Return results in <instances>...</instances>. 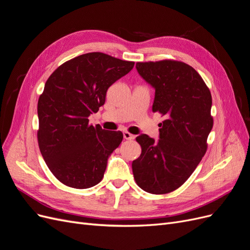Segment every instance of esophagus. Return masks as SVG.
Returning <instances> with one entry per match:
<instances>
[{"label":"esophagus","instance_id":"esophagus-1","mask_svg":"<svg viewBox=\"0 0 250 250\" xmlns=\"http://www.w3.org/2000/svg\"><path fill=\"white\" fill-rule=\"evenodd\" d=\"M123 137H124L125 140H133V139H134V135L131 134V133H129V132H127V131H125V132L123 133Z\"/></svg>","mask_w":250,"mask_h":250}]
</instances>
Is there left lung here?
Listing matches in <instances>:
<instances>
[{"label":"left lung","instance_id":"1","mask_svg":"<svg viewBox=\"0 0 250 250\" xmlns=\"http://www.w3.org/2000/svg\"><path fill=\"white\" fill-rule=\"evenodd\" d=\"M140 76L155 89L153 112L165 116L160 139L141 134L142 147L132 162L135 181L151 194L176 190L197 167L207 152L213 128L211 95L200 75L191 65L175 60L138 62Z\"/></svg>","mask_w":250,"mask_h":250}]
</instances>
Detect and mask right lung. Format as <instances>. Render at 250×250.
<instances>
[{
	"instance_id": "1",
	"label": "right lung",
	"mask_w": 250,
	"mask_h": 250,
	"mask_svg": "<svg viewBox=\"0 0 250 250\" xmlns=\"http://www.w3.org/2000/svg\"><path fill=\"white\" fill-rule=\"evenodd\" d=\"M133 65L92 52L64 62L47 80L37 103V140L48 168L63 185L87 188L102 180L123 133L89 125L88 117L105 103L108 87Z\"/></svg>"
}]
</instances>
